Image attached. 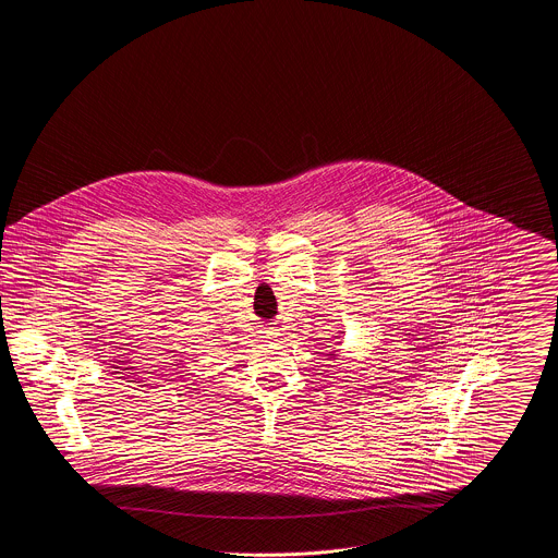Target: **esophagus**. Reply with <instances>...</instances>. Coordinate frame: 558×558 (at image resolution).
<instances>
[{"label":"esophagus","mask_w":558,"mask_h":558,"mask_svg":"<svg viewBox=\"0 0 558 558\" xmlns=\"http://www.w3.org/2000/svg\"><path fill=\"white\" fill-rule=\"evenodd\" d=\"M259 335H262V339H276V337H278V335H280V332H278V330H276V328H271V326H267V328H264V330H262V332H259Z\"/></svg>","instance_id":"esophagus-1"}]
</instances>
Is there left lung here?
Here are the masks:
<instances>
[{
  "instance_id": "left-lung-1",
  "label": "left lung",
  "mask_w": 558,
  "mask_h": 558,
  "mask_svg": "<svg viewBox=\"0 0 558 558\" xmlns=\"http://www.w3.org/2000/svg\"><path fill=\"white\" fill-rule=\"evenodd\" d=\"M328 355H330V357H335V351H330V353H328Z\"/></svg>"
}]
</instances>
